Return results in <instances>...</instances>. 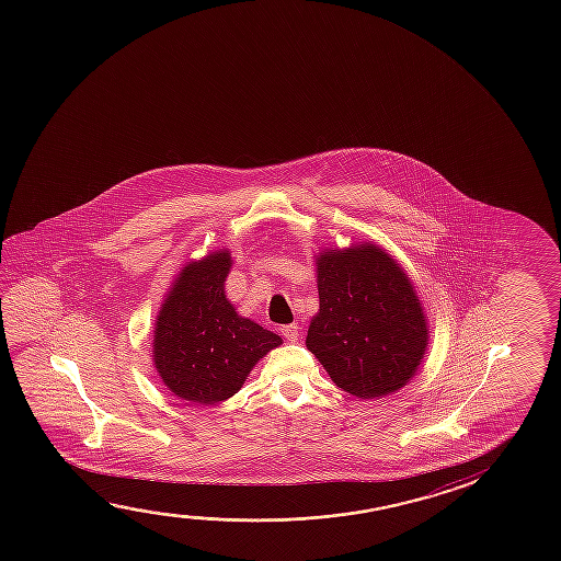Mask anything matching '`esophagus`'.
Here are the masks:
<instances>
[{
    "instance_id": "esophagus-1",
    "label": "esophagus",
    "mask_w": 561,
    "mask_h": 561,
    "mask_svg": "<svg viewBox=\"0 0 561 561\" xmlns=\"http://www.w3.org/2000/svg\"><path fill=\"white\" fill-rule=\"evenodd\" d=\"M282 334H284L287 342H297L299 340V327L297 324H285V327H282Z\"/></svg>"
}]
</instances>
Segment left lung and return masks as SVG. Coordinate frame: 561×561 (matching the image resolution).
<instances>
[{
	"label": "left lung",
	"instance_id": "obj_1",
	"mask_svg": "<svg viewBox=\"0 0 561 561\" xmlns=\"http://www.w3.org/2000/svg\"><path fill=\"white\" fill-rule=\"evenodd\" d=\"M317 266L320 309L307 347L345 392L363 400L397 392L417 373L430 342L414 284L373 242L322 250Z\"/></svg>",
	"mask_w": 561,
	"mask_h": 561
}]
</instances>
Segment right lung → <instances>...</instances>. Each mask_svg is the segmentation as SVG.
Listing matches in <instances>:
<instances>
[{
    "mask_svg": "<svg viewBox=\"0 0 561 561\" xmlns=\"http://www.w3.org/2000/svg\"><path fill=\"white\" fill-rule=\"evenodd\" d=\"M231 264L225 249L186 264L157 314V373L186 402L217 404L233 397L252 367L282 344V337L241 317L227 299Z\"/></svg>",
    "mask_w": 561,
    "mask_h": 561,
    "instance_id": "right-lung-1",
    "label": "right lung"
}]
</instances>
